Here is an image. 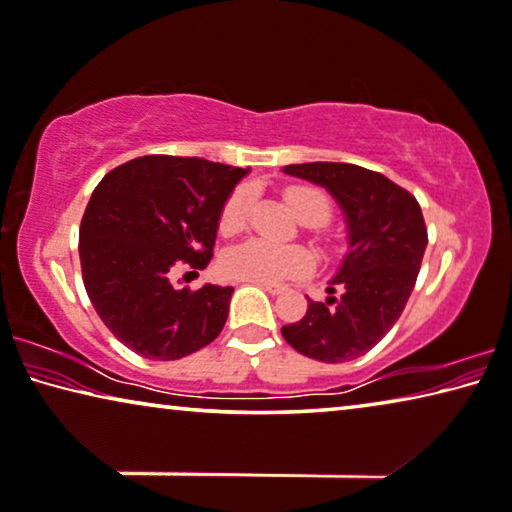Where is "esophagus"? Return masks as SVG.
Returning a JSON list of instances; mask_svg holds the SVG:
<instances>
[{
    "instance_id": "esophagus-1",
    "label": "esophagus",
    "mask_w": 512,
    "mask_h": 512,
    "mask_svg": "<svg viewBox=\"0 0 512 512\" xmlns=\"http://www.w3.org/2000/svg\"><path fill=\"white\" fill-rule=\"evenodd\" d=\"M256 286H261L263 290H267L270 295H281L283 290H286V286H281V283H265V281H254Z\"/></svg>"
}]
</instances>
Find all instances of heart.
Wrapping results in <instances>:
<instances>
[{
    "instance_id": "b5f03b06",
    "label": "heart",
    "mask_w": 512,
    "mask_h": 512,
    "mask_svg": "<svg viewBox=\"0 0 512 512\" xmlns=\"http://www.w3.org/2000/svg\"><path fill=\"white\" fill-rule=\"evenodd\" d=\"M286 201L297 219L309 226L325 224L332 215V203L329 196L316 190V187L295 185L286 190ZM251 203V192L247 187H238L229 199H226L222 215H219V229L231 235L238 233L247 222V212ZM222 270L226 277L240 281H265L277 283L283 279L302 277L313 270V256L309 249L300 245H274L261 238L247 240L226 251L222 258Z\"/></svg>"
}]
</instances>
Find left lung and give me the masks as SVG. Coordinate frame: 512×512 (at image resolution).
I'll use <instances>...</instances> for the list:
<instances>
[{"label":"left lung","instance_id":"8db88e82","mask_svg":"<svg viewBox=\"0 0 512 512\" xmlns=\"http://www.w3.org/2000/svg\"><path fill=\"white\" fill-rule=\"evenodd\" d=\"M283 174L334 196L348 224V254L329 281L327 300H309L304 318L281 334L304 357L352 361L382 341L410 300L428 245L421 206L387 176L357 164H288Z\"/></svg>","mask_w":512,"mask_h":512}]
</instances>
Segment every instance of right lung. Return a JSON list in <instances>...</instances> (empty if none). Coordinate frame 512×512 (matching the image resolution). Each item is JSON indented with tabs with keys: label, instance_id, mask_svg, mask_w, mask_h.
Returning a JSON list of instances; mask_svg holds the SVG:
<instances>
[{
	"label": "right lung",
	"instance_id": "obj_1",
	"mask_svg": "<svg viewBox=\"0 0 512 512\" xmlns=\"http://www.w3.org/2000/svg\"><path fill=\"white\" fill-rule=\"evenodd\" d=\"M249 169L201 157L144 155L109 171L80 224V263L93 309L123 345L157 361L206 348L222 332L233 288L171 283L203 270L219 215Z\"/></svg>",
	"mask_w": 512,
	"mask_h": 512
}]
</instances>
